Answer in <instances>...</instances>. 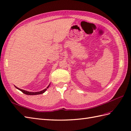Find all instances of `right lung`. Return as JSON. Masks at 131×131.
<instances>
[{"label":"right lung","instance_id":"obj_1","mask_svg":"<svg viewBox=\"0 0 131 131\" xmlns=\"http://www.w3.org/2000/svg\"><path fill=\"white\" fill-rule=\"evenodd\" d=\"M49 85H50V84L48 85V87H47L46 88L44 89V90L41 91H39V92H29V91H27L24 90H21V89L16 87L15 85V87L17 89H18V90L21 91L22 92H23L24 94H27V95H37V94H42V93L45 92L46 91V90H47V88H48L49 87Z\"/></svg>","mask_w":131,"mask_h":131}]
</instances>
